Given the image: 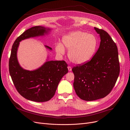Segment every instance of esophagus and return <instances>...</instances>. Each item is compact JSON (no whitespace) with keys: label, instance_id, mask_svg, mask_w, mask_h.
Masks as SVG:
<instances>
[{"label":"esophagus","instance_id":"34e87169","mask_svg":"<svg viewBox=\"0 0 130 130\" xmlns=\"http://www.w3.org/2000/svg\"><path fill=\"white\" fill-rule=\"evenodd\" d=\"M68 69L69 71H71L72 68H71V67L70 66H68Z\"/></svg>","mask_w":130,"mask_h":130}]
</instances>
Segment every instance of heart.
<instances>
[{"label": "heart", "instance_id": "heart-1", "mask_svg": "<svg viewBox=\"0 0 130 130\" xmlns=\"http://www.w3.org/2000/svg\"><path fill=\"white\" fill-rule=\"evenodd\" d=\"M62 43L69 50V60L78 65L89 62L93 57L97 46L95 36L81 31L69 32L63 36ZM55 50L61 55L65 53V48L61 43L57 45Z\"/></svg>", "mask_w": 130, "mask_h": 130}]
</instances>
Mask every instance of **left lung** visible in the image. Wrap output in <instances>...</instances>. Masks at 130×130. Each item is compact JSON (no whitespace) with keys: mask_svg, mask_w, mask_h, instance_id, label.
<instances>
[{"mask_svg":"<svg viewBox=\"0 0 130 130\" xmlns=\"http://www.w3.org/2000/svg\"><path fill=\"white\" fill-rule=\"evenodd\" d=\"M99 34L98 50L87 63L74 67L73 87L76 94L85 101H93L106 96L114 87L119 75L118 49L109 35L94 27Z\"/></svg>","mask_w":130,"mask_h":130,"instance_id":"obj_1","label":"left lung"}]
</instances>
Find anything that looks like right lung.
Masks as SVG:
<instances>
[{"instance_id": "right-lung-1", "label": "right lung", "mask_w": 130, "mask_h": 130, "mask_svg": "<svg viewBox=\"0 0 130 130\" xmlns=\"http://www.w3.org/2000/svg\"><path fill=\"white\" fill-rule=\"evenodd\" d=\"M51 29L43 26L33 27L16 39L11 49L9 60V72L13 82L21 95L25 98L38 102L49 101L54 95L62 77L68 72L67 64L64 61H46L33 70L24 69L17 59V50L23 40L48 35ZM51 51V48L45 46Z\"/></svg>"}]
</instances>
